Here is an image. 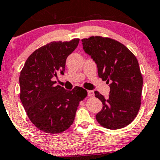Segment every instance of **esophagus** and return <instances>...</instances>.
<instances>
[{
	"instance_id": "1",
	"label": "esophagus",
	"mask_w": 160,
	"mask_h": 160,
	"mask_svg": "<svg viewBox=\"0 0 160 160\" xmlns=\"http://www.w3.org/2000/svg\"><path fill=\"white\" fill-rule=\"evenodd\" d=\"M87 93H88V96L89 97H92L94 95V91L93 90H88Z\"/></svg>"
}]
</instances>
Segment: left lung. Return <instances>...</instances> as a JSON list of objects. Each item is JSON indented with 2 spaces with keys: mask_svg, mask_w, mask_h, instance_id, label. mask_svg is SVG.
<instances>
[{
  "mask_svg": "<svg viewBox=\"0 0 160 160\" xmlns=\"http://www.w3.org/2000/svg\"><path fill=\"white\" fill-rule=\"evenodd\" d=\"M82 43L84 52L97 65L98 77L110 86L108 98L95 92L103 105L95 116L97 121L109 129L128 126L141 106L143 78L136 57L123 44L111 38L90 37L82 39Z\"/></svg>",
  "mask_w": 160,
  "mask_h": 160,
  "instance_id": "8db88e82",
  "label": "left lung"
}]
</instances>
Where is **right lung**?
Returning a JSON list of instances; mask_svg holds the SVG:
<instances>
[{"instance_id":"obj_1","label":"right lung","mask_w":160,"mask_h":160,"mask_svg":"<svg viewBox=\"0 0 160 160\" xmlns=\"http://www.w3.org/2000/svg\"><path fill=\"white\" fill-rule=\"evenodd\" d=\"M80 39L52 42L28 58L19 77L20 100L37 128L49 134L61 133L71 126L80 101L87 95L82 87L71 91L55 86L58 72L64 74L66 59Z\"/></svg>"}]
</instances>
